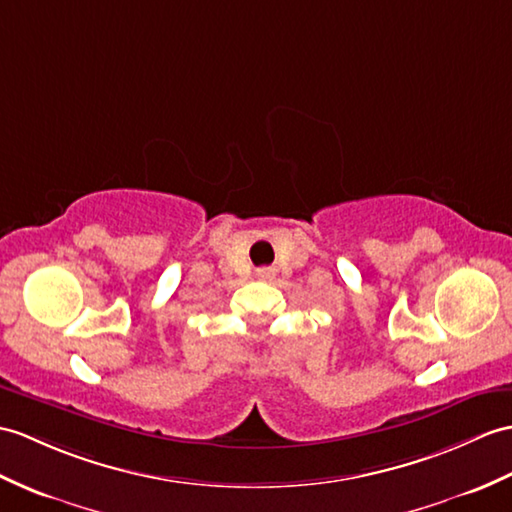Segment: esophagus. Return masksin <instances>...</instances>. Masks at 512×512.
Instances as JSON below:
<instances>
[{
    "mask_svg": "<svg viewBox=\"0 0 512 512\" xmlns=\"http://www.w3.org/2000/svg\"><path fill=\"white\" fill-rule=\"evenodd\" d=\"M257 277L259 279H272V277H275V270H272V268H259L257 270Z\"/></svg>",
    "mask_w": 512,
    "mask_h": 512,
    "instance_id": "34e87169",
    "label": "esophagus"
}]
</instances>
